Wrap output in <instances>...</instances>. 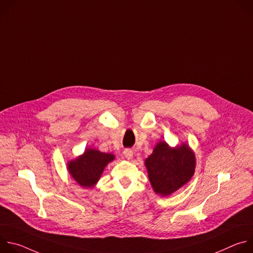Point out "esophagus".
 Wrapping results in <instances>:
<instances>
[{
	"mask_svg": "<svg viewBox=\"0 0 253 253\" xmlns=\"http://www.w3.org/2000/svg\"><path fill=\"white\" fill-rule=\"evenodd\" d=\"M123 154L124 156L127 158V159H131L133 157V150L130 149V148H127L123 151Z\"/></svg>",
	"mask_w": 253,
	"mask_h": 253,
	"instance_id": "esophagus-1",
	"label": "esophagus"
}]
</instances>
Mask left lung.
I'll list each match as a JSON object with an SVG mask.
<instances>
[{
    "label": "left lung",
    "mask_w": 253,
    "mask_h": 253,
    "mask_svg": "<svg viewBox=\"0 0 253 253\" xmlns=\"http://www.w3.org/2000/svg\"><path fill=\"white\" fill-rule=\"evenodd\" d=\"M145 165L154 191L167 196L191 179L195 170V157L186 144L170 148L165 142H159L145 160Z\"/></svg>",
    "instance_id": "8db88e82"
}]
</instances>
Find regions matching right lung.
<instances>
[{
    "label": "right lung",
    "instance_id": "1",
    "mask_svg": "<svg viewBox=\"0 0 253 253\" xmlns=\"http://www.w3.org/2000/svg\"><path fill=\"white\" fill-rule=\"evenodd\" d=\"M113 154L87 149L82 156L68 164V169L77 183L83 187H93L99 180L105 166L114 159Z\"/></svg>",
    "mask_w": 253,
    "mask_h": 253
}]
</instances>
